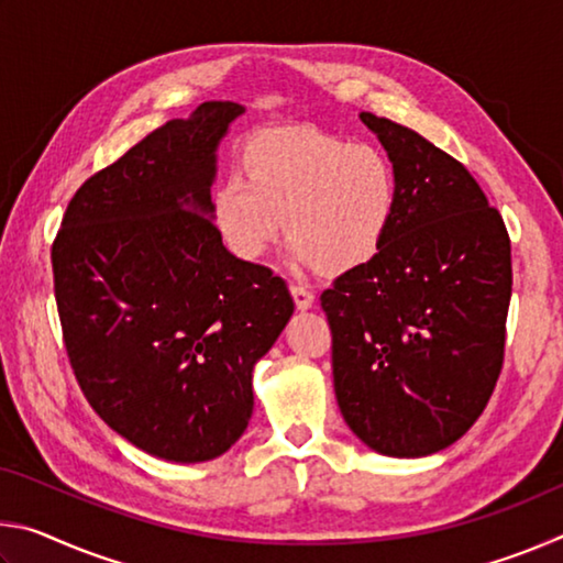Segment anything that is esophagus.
Instances as JSON below:
<instances>
[{"mask_svg": "<svg viewBox=\"0 0 563 563\" xmlns=\"http://www.w3.org/2000/svg\"><path fill=\"white\" fill-rule=\"evenodd\" d=\"M290 292H292V300L298 305V310H308L312 308V302H316V295L308 288V285H300V283H292L290 285Z\"/></svg>", "mask_w": 563, "mask_h": 563, "instance_id": "34e87169", "label": "esophagus"}]
</instances>
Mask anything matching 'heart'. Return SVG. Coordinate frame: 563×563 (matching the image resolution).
I'll return each instance as SVG.
<instances>
[{"label": "heart", "mask_w": 563, "mask_h": 563, "mask_svg": "<svg viewBox=\"0 0 563 563\" xmlns=\"http://www.w3.org/2000/svg\"><path fill=\"white\" fill-rule=\"evenodd\" d=\"M243 176L216 186L211 216L238 258L255 261L278 241L325 273L375 258L399 208V178L385 151L316 129H271L243 148Z\"/></svg>", "instance_id": "1"}]
</instances>
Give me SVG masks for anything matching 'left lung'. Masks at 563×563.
Segmentation results:
<instances>
[{
    "mask_svg": "<svg viewBox=\"0 0 563 563\" xmlns=\"http://www.w3.org/2000/svg\"><path fill=\"white\" fill-rule=\"evenodd\" d=\"M399 178L385 245L320 295L340 412L369 450L427 456L479 419L497 385L511 243L460 161L362 111Z\"/></svg>",
    "mask_w": 563,
    "mask_h": 563,
    "instance_id": "1",
    "label": "left lung"
}]
</instances>
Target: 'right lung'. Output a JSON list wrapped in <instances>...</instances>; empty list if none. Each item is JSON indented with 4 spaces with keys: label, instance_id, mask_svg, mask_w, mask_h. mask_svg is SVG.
Segmentation results:
<instances>
[{
    "label": "right lung",
    "instance_id": "add662e5",
    "mask_svg": "<svg viewBox=\"0 0 563 563\" xmlns=\"http://www.w3.org/2000/svg\"><path fill=\"white\" fill-rule=\"evenodd\" d=\"M243 111L206 101L148 133L76 190L52 245L84 397L166 462L216 460L241 440L255 362L295 310L285 280L235 258L211 216L216 151Z\"/></svg>",
    "mask_w": 563,
    "mask_h": 563
}]
</instances>
